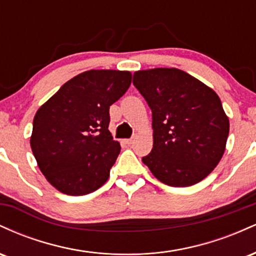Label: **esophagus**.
Segmentation results:
<instances>
[{
  "instance_id": "1",
  "label": "esophagus",
  "mask_w": 256,
  "mask_h": 256,
  "mask_svg": "<svg viewBox=\"0 0 256 256\" xmlns=\"http://www.w3.org/2000/svg\"><path fill=\"white\" fill-rule=\"evenodd\" d=\"M134 138H128V140H125V142H126V143H128V146H130V144H132V143H134Z\"/></svg>"
}]
</instances>
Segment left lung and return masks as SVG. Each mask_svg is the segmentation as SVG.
<instances>
[{
    "instance_id": "1",
    "label": "left lung",
    "mask_w": 256,
    "mask_h": 256,
    "mask_svg": "<svg viewBox=\"0 0 256 256\" xmlns=\"http://www.w3.org/2000/svg\"><path fill=\"white\" fill-rule=\"evenodd\" d=\"M134 85L152 116L154 143L143 164L170 186L204 179L224 154L230 130L219 96L178 68L134 72Z\"/></svg>"
}]
</instances>
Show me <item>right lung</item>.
Instances as JSON below:
<instances>
[{
    "label": "right lung",
    "instance_id": "obj_1",
    "mask_svg": "<svg viewBox=\"0 0 256 256\" xmlns=\"http://www.w3.org/2000/svg\"><path fill=\"white\" fill-rule=\"evenodd\" d=\"M130 84L128 71L90 70L64 83L37 110L31 149L58 192L86 195L107 182L122 149L108 130L110 107Z\"/></svg>",
    "mask_w": 256,
    "mask_h": 256
}]
</instances>
